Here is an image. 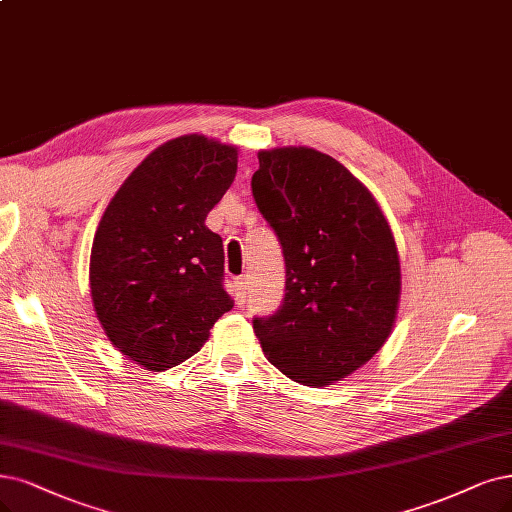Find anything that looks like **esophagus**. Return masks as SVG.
<instances>
[{
	"label": "esophagus",
	"mask_w": 512,
	"mask_h": 512,
	"mask_svg": "<svg viewBox=\"0 0 512 512\" xmlns=\"http://www.w3.org/2000/svg\"><path fill=\"white\" fill-rule=\"evenodd\" d=\"M234 297H236V301H244V297H246V280L244 278H236L234 280Z\"/></svg>",
	"instance_id": "34e87169"
}]
</instances>
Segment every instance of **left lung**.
I'll return each mask as SVG.
<instances>
[{"label": "left lung", "instance_id": "left-lung-1", "mask_svg": "<svg viewBox=\"0 0 512 512\" xmlns=\"http://www.w3.org/2000/svg\"><path fill=\"white\" fill-rule=\"evenodd\" d=\"M253 198L285 257V297L253 329L268 361L304 386L363 367L388 339L399 253L369 189L310 147L259 151Z\"/></svg>", "mask_w": 512, "mask_h": 512}]
</instances>
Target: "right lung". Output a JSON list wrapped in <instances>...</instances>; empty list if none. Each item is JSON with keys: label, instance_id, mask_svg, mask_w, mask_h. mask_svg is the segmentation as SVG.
<instances>
[{"label": "right lung", "instance_id": "add662e5", "mask_svg": "<svg viewBox=\"0 0 512 512\" xmlns=\"http://www.w3.org/2000/svg\"><path fill=\"white\" fill-rule=\"evenodd\" d=\"M236 168V147L179 137L151 151L105 208L90 253L92 304L109 342L149 371L194 356L234 308L221 236L204 219Z\"/></svg>", "mask_w": 512, "mask_h": 512}]
</instances>
